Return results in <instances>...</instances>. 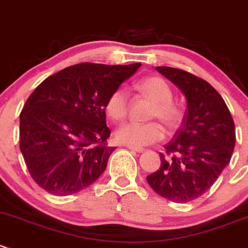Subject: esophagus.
I'll return each instance as SVG.
<instances>
[{
	"label": "esophagus",
	"instance_id": "esophagus-1",
	"mask_svg": "<svg viewBox=\"0 0 248 248\" xmlns=\"http://www.w3.org/2000/svg\"><path fill=\"white\" fill-rule=\"evenodd\" d=\"M126 147L129 149H131V151L137 152V153H142V152L144 151V148H142V147H135V146H126Z\"/></svg>",
	"mask_w": 248,
	"mask_h": 248
}]
</instances>
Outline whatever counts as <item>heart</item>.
Listing matches in <instances>:
<instances>
[{
    "label": "heart",
    "mask_w": 248,
    "mask_h": 248,
    "mask_svg": "<svg viewBox=\"0 0 248 248\" xmlns=\"http://www.w3.org/2000/svg\"><path fill=\"white\" fill-rule=\"evenodd\" d=\"M137 88L154 101L152 118H159L169 127H175L182 119V111L173 104L172 92L168 83L160 77H147L137 83ZM107 114L114 121L124 118L127 112V92L124 87H118L109 94L105 105ZM164 127L158 122L137 123L126 122L116 130L117 141L127 146L142 147L154 143L164 137Z\"/></svg>",
    "instance_id": "b5f03b06"
}]
</instances>
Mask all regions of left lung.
Masks as SVG:
<instances>
[{"label":"left lung","mask_w":248,"mask_h":248,"mask_svg":"<svg viewBox=\"0 0 248 248\" xmlns=\"http://www.w3.org/2000/svg\"><path fill=\"white\" fill-rule=\"evenodd\" d=\"M187 100L182 126L160 153L161 165L147 176L152 189L165 199L188 202L212 187L229 164L235 147V125L217 90L206 80L180 68L158 66Z\"/></svg>","instance_id":"obj_1"}]
</instances>
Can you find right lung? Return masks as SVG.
Wrapping results in <instances>:
<instances>
[{
    "label": "right lung",
    "mask_w": 248,
    "mask_h": 248,
    "mask_svg": "<svg viewBox=\"0 0 248 248\" xmlns=\"http://www.w3.org/2000/svg\"><path fill=\"white\" fill-rule=\"evenodd\" d=\"M141 63L82 62L46 78L20 113V151L31 177L58 197L89 187L114 147L106 140L107 97Z\"/></svg>",
    "instance_id": "obj_1"
}]
</instances>
